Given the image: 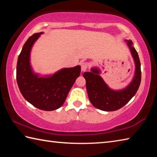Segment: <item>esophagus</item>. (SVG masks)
Returning a JSON list of instances; mask_svg holds the SVG:
<instances>
[{
  "instance_id": "1",
  "label": "esophagus",
  "mask_w": 157,
  "mask_h": 157,
  "mask_svg": "<svg viewBox=\"0 0 157 157\" xmlns=\"http://www.w3.org/2000/svg\"><path fill=\"white\" fill-rule=\"evenodd\" d=\"M89 63H87V62H83V63H81V69H82V71H86V69H87V68L89 67Z\"/></svg>"
}]
</instances>
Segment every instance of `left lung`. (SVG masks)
<instances>
[{
	"label": "left lung",
	"mask_w": 157,
	"mask_h": 157,
	"mask_svg": "<svg viewBox=\"0 0 157 157\" xmlns=\"http://www.w3.org/2000/svg\"><path fill=\"white\" fill-rule=\"evenodd\" d=\"M135 63V73L132 82L125 88L113 90L103 80L98 68H92L91 72H84L87 94L91 104L95 108L105 111L119 109L125 105L136 94L141 80V71L139 55L131 40H125Z\"/></svg>",
	"instance_id": "left-lung-1"
}]
</instances>
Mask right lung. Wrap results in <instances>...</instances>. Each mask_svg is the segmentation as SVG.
I'll list each match as a JSON object with an SVG mask.
<instances>
[{
    "instance_id": "obj_1",
    "label": "right lung",
    "mask_w": 157,
    "mask_h": 157,
    "mask_svg": "<svg viewBox=\"0 0 157 157\" xmlns=\"http://www.w3.org/2000/svg\"><path fill=\"white\" fill-rule=\"evenodd\" d=\"M43 32L35 33L23 45L17 65V81L21 94L34 107L53 111L62 107L69 91L80 75L81 66L64 68L53 75L39 76L30 65V52Z\"/></svg>"
}]
</instances>
